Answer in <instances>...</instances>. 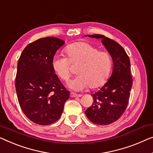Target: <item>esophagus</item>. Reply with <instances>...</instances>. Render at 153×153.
Masks as SVG:
<instances>
[{
	"mask_svg": "<svg viewBox=\"0 0 153 153\" xmlns=\"http://www.w3.org/2000/svg\"><path fill=\"white\" fill-rule=\"evenodd\" d=\"M70 96L71 97H81L80 94H77V93H74V92H71L70 93Z\"/></svg>",
	"mask_w": 153,
	"mask_h": 153,
	"instance_id": "1",
	"label": "esophagus"
}]
</instances>
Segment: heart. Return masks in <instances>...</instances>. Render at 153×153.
Returning a JSON list of instances; mask_svg holds the SVG:
<instances>
[{
  "label": "heart",
  "instance_id": "b5f03b06",
  "mask_svg": "<svg viewBox=\"0 0 153 153\" xmlns=\"http://www.w3.org/2000/svg\"><path fill=\"white\" fill-rule=\"evenodd\" d=\"M67 57L55 56L52 68L62 80L67 82L74 74L71 65L78 67L79 76L71 82L73 89L81 90L89 86L91 89L99 88L106 83L112 66L110 54L99 51L94 45L86 42H77L65 49Z\"/></svg>",
  "mask_w": 153,
  "mask_h": 153
}]
</instances>
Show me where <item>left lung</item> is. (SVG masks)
<instances>
[{"label":"left lung","mask_w":153,"mask_h":153,"mask_svg":"<svg viewBox=\"0 0 153 153\" xmlns=\"http://www.w3.org/2000/svg\"><path fill=\"white\" fill-rule=\"evenodd\" d=\"M102 38L113 62L111 77L100 89L92 94L93 104L86 109V117L97 125H108L119 120L126 111L133 85L131 62L124 48L114 40L100 34L88 35Z\"/></svg>","instance_id":"obj_1"}]
</instances>
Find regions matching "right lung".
<instances>
[{
  "mask_svg": "<svg viewBox=\"0 0 153 153\" xmlns=\"http://www.w3.org/2000/svg\"><path fill=\"white\" fill-rule=\"evenodd\" d=\"M65 41L55 37L40 38L27 45L18 62L16 90L20 106L28 119L39 125L56 122L69 99L52 68L57 50Z\"/></svg>",
  "mask_w": 153,
  "mask_h": 153,
  "instance_id": "add662e5",
  "label": "right lung"
}]
</instances>
